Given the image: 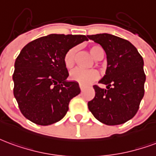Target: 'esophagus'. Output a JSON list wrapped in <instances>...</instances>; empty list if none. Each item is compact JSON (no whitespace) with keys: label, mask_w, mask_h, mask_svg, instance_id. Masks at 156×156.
Listing matches in <instances>:
<instances>
[{"label":"esophagus","mask_w":156,"mask_h":156,"mask_svg":"<svg viewBox=\"0 0 156 156\" xmlns=\"http://www.w3.org/2000/svg\"><path fill=\"white\" fill-rule=\"evenodd\" d=\"M79 87H80V90H81L82 92H83V89H84L83 86H82V85H79Z\"/></svg>","instance_id":"34e87169"}]
</instances>
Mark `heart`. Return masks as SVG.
Here are the masks:
<instances>
[{
	"mask_svg": "<svg viewBox=\"0 0 156 156\" xmlns=\"http://www.w3.org/2000/svg\"><path fill=\"white\" fill-rule=\"evenodd\" d=\"M89 52L91 55L93 56L94 59H98L101 55H103V49L98 45H93L89 49ZM75 54H76V49L72 48L67 52L64 55V64L67 69H72L74 65L75 61ZM98 77V72L93 69L90 70H85L82 69H76L70 73V78L71 80L77 82L80 85H88L92 82L96 80Z\"/></svg>",
	"mask_w": 156,
	"mask_h": 156,
	"instance_id": "b5f03b06",
	"label": "heart"
}]
</instances>
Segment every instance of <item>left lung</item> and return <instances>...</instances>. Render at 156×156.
I'll use <instances>...</instances> for the list:
<instances>
[{"label":"left lung","mask_w":156,"mask_h":156,"mask_svg":"<svg viewBox=\"0 0 156 156\" xmlns=\"http://www.w3.org/2000/svg\"><path fill=\"white\" fill-rule=\"evenodd\" d=\"M87 37L102 47L107 60L106 73L99 81L106 88L93 86L95 97L88 101V109L103 124H123L136 114L144 97L146 74L142 57L131 42L113 34Z\"/></svg>","instance_id":"left-lung-1"}]
</instances>
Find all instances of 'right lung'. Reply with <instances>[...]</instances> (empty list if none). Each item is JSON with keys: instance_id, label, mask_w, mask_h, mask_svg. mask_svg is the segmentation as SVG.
I'll return each mask as SVG.
<instances>
[{"instance_id": "1", "label": "right lung", "mask_w": 156, "mask_h": 156, "mask_svg": "<svg viewBox=\"0 0 156 156\" xmlns=\"http://www.w3.org/2000/svg\"><path fill=\"white\" fill-rule=\"evenodd\" d=\"M87 40L82 34H51L29 43L15 62L14 96L25 118L37 125L60 121L70 100L80 93L77 82L67 81L64 55Z\"/></svg>"}]
</instances>
